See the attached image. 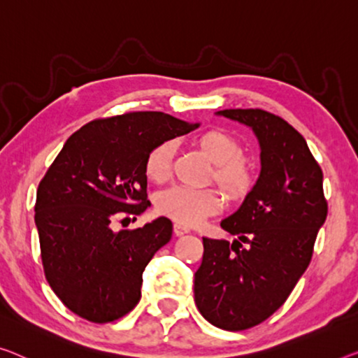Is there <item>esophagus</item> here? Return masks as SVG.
Here are the masks:
<instances>
[{
	"label": "esophagus",
	"instance_id": "34e87169",
	"mask_svg": "<svg viewBox=\"0 0 358 358\" xmlns=\"http://www.w3.org/2000/svg\"><path fill=\"white\" fill-rule=\"evenodd\" d=\"M173 231H175V234H177V236H183V234L189 233V228L185 227V225H181V223H175Z\"/></svg>",
	"mask_w": 358,
	"mask_h": 358
}]
</instances>
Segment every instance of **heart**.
Here are the masks:
<instances>
[{"instance_id": "1", "label": "heart", "mask_w": 358, "mask_h": 358, "mask_svg": "<svg viewBox=\"0 0 358 358\" xmlns=\"http://www.w3.org/2000/svg\"><path fill=\"white\" fill-rule=\"evenodd\" d=\"M197 146L213 165V180L227 193L239 196L252 185V164L241 156V146L230 133L207 130L196 138ZM173 141H161L149 149L145 173L154 183H164L172 173ZM222 199L212 188L173 186L157 197V210L181 225L191 227L220 210Z\"/></svg>"}]
</instances>
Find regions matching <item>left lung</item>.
Returning <instances> with one entry per match:
<instances>
[{
	"label": "left lung",
	"mask_w": 358,
	"mask_h": 358,
	"mask_svg": "<svg viewBox=\"0 0 358 358\" xmlns=\"http://www.w3.org/2000/svg\"><path fill=\"white\" fill-rule=\"evenodd\" d=\"M217 115L252 128L262 169L239 209L220 223L238 239L202 238L194 302L213 327L241 331L286 302L310 264L328 204L322 169L296 128L262 109H225Z\"/></svg>",
	"instance_id": "left-lung-1"
}]
</instances>
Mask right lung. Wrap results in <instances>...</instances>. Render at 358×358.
I'll return each mask as SVG.
<instances>
[{"label": "right lung", "instance_id": "add662e5", "mask_svg": "<svg viewBox=\"0 0 358 358\" xmlns=\"http://www.w3.org/2000/svg\"><path fill=\"white\" fill-rule=\"evenodd\" d=\"M197 127L164 112H128L90 122L66 141L38 185L35 225L45 276L69 310L109 323L140 302L143 271L173 225L159 217L114 231L110 222L151 206L149 149Z\"/></svg>", "mask_w": 358, "mask_h": 358}]
</instances>
